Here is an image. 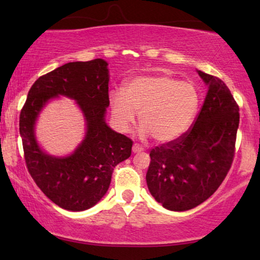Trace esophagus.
Returning <instances> with one entry per match:
<instances>
[{
  "mask_svg": "<svg viewBox=\"0 0 260 260\" xmlns=\"http://www.w3.org/2000/svg\"><path fill=\"white\" fill-rule=\"evenodd\" d=\"M133 151L134 152H141V151H143V148H142L140 144H134L133 145Z\"/></svg>",
  "mask_w": 260,
  "mask_h": 260,
  "instance_id": "1",
  "label": "esophagus"
}]
</instances>
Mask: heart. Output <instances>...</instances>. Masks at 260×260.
I'll list each match as a JSON object with an SVG mask.
<instances>
[{
    "label": "heart",
    "mask_w": 260,
    "mask_h": 260,
    "mask_svg": "<svg viewBox=\"0 0 260 260\" xmlns=\"http://www.w3.org/2000/svg\"><path fill=\"white\" fill-rule=\"evenodd\" d=\"M200 105V93L190 81L170 76H145L130 80L122 92L110 94L112 118L127 131L138 115L142 134L157 143L176 141L189 130Z\"/></svg>",
    "instance_id": "b5f03b06"
}]
</instances>
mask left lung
<instances>
[{
    "label": "left lung",
    "mask_w": 260,
    "mask_h": 260,
    "mask_svg": "<svg viewBox=\"0 0 260 260\" xmlns=\"http://www.w3.org/2000/svg\"><path fill=\"white\" fill-rule=\"evenodd\" d=\"M208 86L193 125L183 136L150 151L147 184L170 211L197 207L218 189L232 166L239 106L221 79L198 71Z\"/></svg>",
    "instance_id": "left-lung-1"
}]
</instances>
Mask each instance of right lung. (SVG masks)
Returning a JSON list of instances; mask_svg holds the SVG:
<instances>
[{
  "mask_svg": "<svg viewBox=\"0 0 260 260\" xmlns=\"http://www.w3.org/2000/svg\"><path fill=\"white\" fill-rule=\"evenodd\" d=\"M58 95L74 99L87 120V136L66 158L42 152L34 134L41 109ZM109 104L108 62L94 59L65 63L41 76L21 110L20 135L28 172L42 193L67 211H85L97 204L109 189L113 168L131 155L133 141L105 123Z\"/></svg>",
  "mask_w": 260,
  "mask_h": 260,
  "instance_id": "1",
  "label": "right lung"
}]
</instances>
